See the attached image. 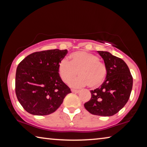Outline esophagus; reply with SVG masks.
I'll return each mask as SVG.
<instances>
[{
	"label": "esophagus",
	"mask_w": 147,
	"mask_h": 147,
	"mask_svg": "<svg viewBox=\"0 0 147 147\" xmlns=\"http://www.w3.org/2000/svg\"><path fill=\"white\" fill-rule=\"evenodd\" d=\"M71 91L73 92V93H78L79 92V90H78V89H71Z\"/></svg>",
	"instance_id": "obj_1"
}]
</instances>
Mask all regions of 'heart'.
Instances as JSON below:
<instances>
[{
	"label": "heart",
	"mask_w": 147,
	"mask_h": 147,
	"mask_svg": "<svg viewBox=\"0 0 147 147\" xmlns=\"http://www.w3.org/2000/svg\"><path fill=\"white\" fill-rule=\"evenodd\" d=\"M99 60L98 56L88 52H75L71 54L70 61L63 59L59 62V76L68 84L75 78L78 72L80 76L71 82V86L82 88L88 85L91 88H98L104 82L107 74L106 65Z\"/></svg>",
	"instance_id": "1"
}]
</instances>
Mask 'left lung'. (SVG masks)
Segmentation results:
<instances>
[{
	"label": "left lung",
	"mask_w": 147,
	"mask_h": 147,
	"mask_svg": "<svg viewBox=\"0 0 147 147\" xmlns=\"http://www.w3.org/2000/svg\"><path fill=\"white\" fill-rule=\"evenodd\" d=\"M107 67L105 81L100 87L90 91L91 97L84 104L89 113L111 116L119 112L130 98L133 78L123 59L108 52L98 51Z\"/></svg>",
	"instance_id": "8db88e82"
}]
</instances>
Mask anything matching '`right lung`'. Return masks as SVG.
I'll return each mask as SVG.
<instances>
[{
	"label": "right lung",
	"instance_id": "1",
	"mask_svg": "<svg viewBox=\"0 0 147 147\" xmlns=\"http://www.w3.org/2000/svg\"><path fill=\"white\" fill-rule=\"evenodd\" d=\"M67 50L36 52L23 59L17 68L16 93L29 113L47 115L55 111L71 93L58 73L59 62Z\"/></svg>",
	"mask_w": 147,
	"mask_h": 147
}]
</instances>
